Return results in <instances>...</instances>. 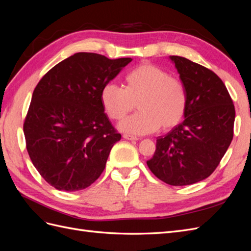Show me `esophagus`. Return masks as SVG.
<instances>
[{
	"instance_id": "obj_1",
	"label": "esophagus",
	"mask_w": 251,
	"mask_h": 251,
	"mask_svg": "<svg viewBox=\"0 0 251 251\" xmlns=\"http://www.w3.org/2000/svg\"><path fill=\"white\" fill-rule=\"evenodd\" d=\"M124 138L127 139V140H134V141L139 140V138L136 137V136H132V135H128V134H125L124 135Z\"/></svg>"
}]
</instances>
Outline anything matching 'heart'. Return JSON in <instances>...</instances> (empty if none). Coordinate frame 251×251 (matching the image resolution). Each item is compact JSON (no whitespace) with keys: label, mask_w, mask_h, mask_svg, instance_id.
<instances>
[{"label":"heart","mask_w":251,"mask_h":251,"mask_svg":"<svg viewBox=\"0 0 251 251\" xmlns=\"http://www.w3.org/2000/svg\"><path fill=\"white\" fill-rule=\"evenodd\" d=\"M100 100L104 111L114 120L124 119L137 102L139 112L119 125L133 135L154 133L177 126L187 107V91L180 78L151 64H141L128 72L126 87L114 82L103 86Z\"/></svg>","instance_id":"obj_1"}]
</instances>
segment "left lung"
Wrapping results in <instances>:
<instances>
[{
  "label": "left lung",
  "instance_id": "8db88e82",
  "mask_svg": "<svg viewBox=\"0 0 251 251\" xmlns=\"http://www.w3.org/2000/svg\"><path fill=\"white\" fill-rule=\"evenodd\" d=\"M187 91L183 123L157 138L151 172L170 185L197 183L209 177L230 146L234 105L218 75L185 57L172 55Z\"/></svg>",
  "mask_w": 251,
  "mask_h": 251
}]
</instances>
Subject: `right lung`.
<instances>
[{
  "mask_svg": "<svg viewBox=\"0 0 251 251\" xmlns=\"http://www.w3.org/2000/svg\"><path fill=\"white\" fill-rule=\"evenodd\" d=\"M131 62L78 52L36 85L24 121L26 148L37 172L58 191H80L103 172L121 135L104 113L100 93Z\"/></svg>",
  "mask_w": 251,
  "mask_h": 251,
  "instance_id": "right-lung-1",
  "label": "right lung"
}]
</instances>
